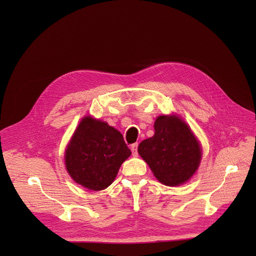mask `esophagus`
Instances as JSON below:
<instances>
[{
    "instance_id": "esophagus-1",
    "label": "esophagus",
    "mask_w": 256,
    "mask_h": 256,
    "mask_svg": "<svg viewBox=\"0 0 256 256\" xmlns=\"http://www.w3.org/2000/svg\"><path fill=\"white\" fill-rule=\"evenodd\" d=\"M130 150L132 152L134 156L137 154V152H138V143H134L130 145Z\"/></svg>"
}]
</instances>
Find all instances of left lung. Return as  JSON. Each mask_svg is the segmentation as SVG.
<instances>
[{
	"label": "left lung",
	"instance_id": "1",
	"mask_svg": "<svg viewBox=\"0 0 256 256\" xmlns=\"http://www.w3.org/2000/svg\"><path fill=\"white\" fill-rule=\"evenodd\" d=\"M138 152L158 180L171 186L189 180L201 158L197 139L176 116H158L154 135L139 144Z\"/></svg>",
	"mask_w": 256,
	"mask_h": 256
}]
</instances>
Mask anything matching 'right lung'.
<instances>
[{"mask_svg": "<svg viewBox=\"0 0 256 256\" xmlns=\"http://www.w3.org/2000/svg\"><path fill=\"white\" fill-rule=\"evenodd\" d=\"M132 154L124 136L106 122L83 118L65 152L72 178L89 190L109 186L124 160Z\"/></svg>", "mask_w": 256, "mask_h": 256, "instance_id": "obj_1", "label": "right lung"}]
</instances>
